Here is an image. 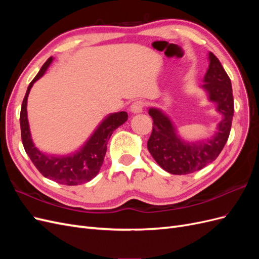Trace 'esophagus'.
Masks as SVG:
<instances>
[{
    "mask_svg": "<svg viewBox=\"0 0 259 259\" xmlns=\"http://www.w3.org/2000/svg\"><path fill=\"white\" fill-rule=\"evenodd\" d=\"M130 109H131V112L134 113V114L143 112L144 103H143V101H135V103H133V104L131 105V108H130Z\"/></svg>",
    "mask_w": 259,
    "mask_h": 259,
    "instance_id": "34e87169",
    "label": "esophagus"
}]
</instances>
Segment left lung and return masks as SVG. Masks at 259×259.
I'll use <instances>...</instances> for the list:
<instances>
[{
  "mask_svg": "<svg viewBox=\"0 0 259 259\" xmlns=\"http://www.w3.org/2000/svg\"><path fill=\"white\" fill-rule=\"evenodd\" d=\"M208 61L201 89L206 93L208 101L215 104L216 111L222 114L213 136L188 142L180 137L173 121L160 108L151 107L148 110L153 120L148 150L164 170L173 175L191 174L216 160L230 134L234 111L231 81L221 61L210 52Z\"/></svg>",
  "mask_w": 259,
  "mask_h": 259,
  "instance_id": "left-lung-1",
  "label": "left lung"
}]
</instances>
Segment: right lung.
Masks as SVG:
<instances>
[{
  "instance_id": "add662e5",
  "label": "right lung",
  "mask_w": 259,
  "mask_h": 259,
  "mask_svg": "<svg viewBox=\"0 0 259 259\" xmlns=\"http://www.w3.org/2000/svg\"><path fill=\"white\" fill-rule=\"evenodd\" d=\"M54 58L51 57L42 66L28 86L20 111V128L22 145L29 158L40 173L51 180L67 186L85 184L96 177L103 165L107 152V144L114 130L127 121L125 111L110 113L94 131L88 142L74 153L67 155L48 154L38 150L31 137L27 113L28 96L33 84L45 74Z\"/></svg>"
}]
</instances>
